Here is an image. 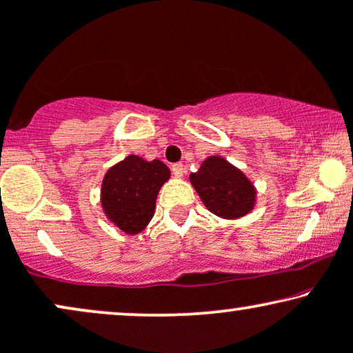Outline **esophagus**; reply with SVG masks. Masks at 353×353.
Returning <instances> with one entry per match:
<instances>
[{"label":"esophagus","mask_w":353,"mask_h":353,"mask_svg":"<svg viewBox=\"0 0 353 353\" xmlns=\"http://www.w3.org/2000/svg\"><path fill=\"white\" fill-rule=\"evenodd\" d=\"M171 171L176 177H182V176H184V172H185V168H184V164H182V163H176V164H172Z\"/></svg>","instance_id":"esophagus-1"}]
</instances>
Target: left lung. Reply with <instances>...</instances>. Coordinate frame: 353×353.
<instances>
[{
    "instance_id": "left-lung-1",
    "label": "left lung",
    "mask_w": 353,
    "mask_h": 353,
    "mask_svg": "<svg viewBox=\"0 0 353 353\" xmlns=\"http://www.w3.org/2000/svg\"><path fill=\"white\" fill-rule=\"evenodd\" d=\"M189 179L205 207L225 220L246 216L256 205V187L221 156H208Z\"/></svg>"
}]
</instances>
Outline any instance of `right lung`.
I'll use <instances>...</instances> for the list:
<instances>
[{
    "label": "right lung",
    "instance_id": "obj_1",
    "mask_svg": "<svg viewBox=\"0 0 353 353\" xmlns=\"http://www.w3.org/2000/svg\"><path fill=\"white\" fill-rule=\"evenodd\" d=\"M171 177L166 164L130 154L105 172L101 205L107 220L127 234L141 233L154 215L156 197Z\"/></svg>",
    "mask_w": 353,
    "mask_h": 353
}]
</instances>
